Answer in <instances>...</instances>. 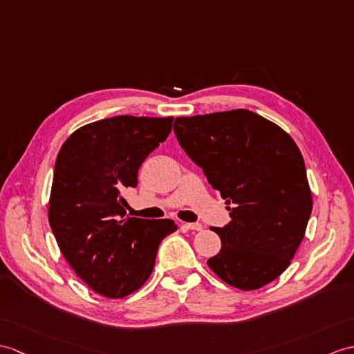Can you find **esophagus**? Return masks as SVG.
Instances as JSON below:
<instances>
[{
	"instance_id": "1",
	"label": "esophagus",
	"mask_w": 354,
	"mask_h": 354,
	"mask_svg": "<svg viewBox=\"0 0 354 354\" xmlns=\"http://www.w3.org/2000/svg\"><path fill=\"white\" fill-rule=\"evenodd\" d=\"M183 227L187 229V231H202L203 226L201 223H184Z\"/></svg>"
}]
</instances>
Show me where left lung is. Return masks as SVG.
Segmentation results:
<instances>
[{
  "instance_id": "8db88e82",
  "label": "left lung",
  "mask_w": 354,
  "mask_h": 354,
  "mask_svg": "<svg viewBox=\"0 0 354 354\" xmlns=\"http://www.w3.org/2000/svg\"><path fill=\"white\" fill-rule=\"evenodd\" d=\"M174 131L231 211L225 227H212L221 249L209 268L244 291L273 282L291 264L312 211L299 146L276 123L243 109L176 118Z\"/></svg>"
}]
</instances>
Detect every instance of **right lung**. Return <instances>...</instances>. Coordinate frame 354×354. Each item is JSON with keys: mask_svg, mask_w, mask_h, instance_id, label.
<instances>
[{"mask_svg": "<svg viewBox=\"0 0 354 354\" xmlns=\"http://www.w3.org/2000/svg\"><path fill=\"white\" fill-rule=\"evenodd\" d=\"M174 118L116 116L72 133L57 155L48 220L60 252L88 288L109 299L140 290L174 220L128 217L122 193L167 138Z\"/></svg>", "mask_w": 354, "mask_h": 354, "instance_id": "add662e5", "label": "right lung"}]
</instances>
